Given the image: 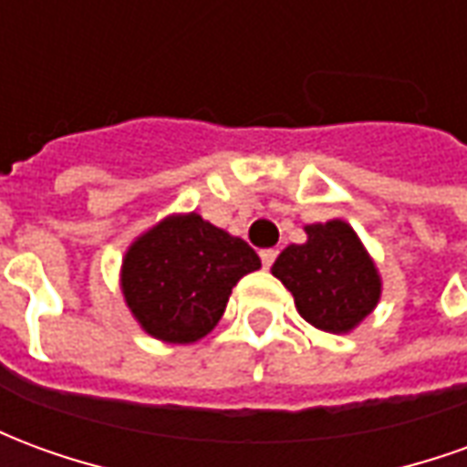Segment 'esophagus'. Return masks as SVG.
Returning a JSON list of instances; mask_svg holds the SVG:
<instances>
[{
  "label": "esophagus",
  "instance_id": "esophagus-1",
  "mask_svg": "<svg viewBox=\"0 0 467 467\" xmlns=\"http://www.w3.org/2000/svg\"><path fill=\"white\" fill-rule=\"evenodd\" d=\"M275 257H277V250H273V247H267V250H263V253H260V260H263L265 267H273Z\"/></svg>",
  "mask_w": 467,
  "mask_h": 467
}]
</instances>
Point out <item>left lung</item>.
I'll use <instances>...</instances> for the list:
<instances>
[{
    "instance_id": "obj_1",
    "label": "left lung",
    "mask_w": 467,
    "mask_h": 467,
    "mask_svg": "<svg viewBox=\"0 0 467 467\" xmlns=\"http://www.w3.org/2000/svg\"><path fill=\"white\" fill-rule=\"evenodd\" d=\"M307 243L285 247L273 275L293 293L297 313L325 333H348L380 300L370 254L343 220L307 224Z\"/></svg>"
}]
</instances>
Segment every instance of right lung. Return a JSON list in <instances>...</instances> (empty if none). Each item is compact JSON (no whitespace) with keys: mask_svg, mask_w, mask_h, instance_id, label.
<instances>
[{"mask_svg":"<svg viewBox=\"0 0 467 467\" xmlns=\"http://www.w3.org/2000/svg\"><path fill=\"white\" fill-rule=\"evenodd\" d=\"M257 267L260 257L244 240L204 223L200 214H177L127 250L122 293L152 337L194 343L223 317L240 277Z\"/></svg>","mask_w":467,"mask_h":467,"instance_id":"add662e5","label":"right lung"}]
</instances>
